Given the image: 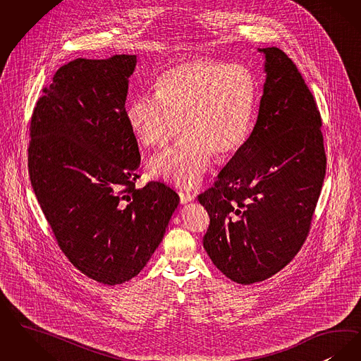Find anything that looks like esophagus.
I'll list each match as a JSON object with an SVG mask.
<instances>
[{
	"mask_svg": "<svg viewBox=\"0 0 361 361\" xmlns=\"http://www.w3.org/2000/svg\"><path fill=\"white\" fill-rule=\"evenodd\" d=\"M195 196L190 193H185V192H180V202L181 204H188V202H193Z\"/></svg>",
	"mask_w": 361,
	"mask_h": 361,
	"instance_id": "1",
	"label": "esophagus"
}]
</instances>
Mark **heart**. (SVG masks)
Segmentation results:
<instances>
[{
  "label": "heart",
  "instance_id": "b5f03b06",
  "mask_svg": "<svg viewBox=\"0 0 361 361\" xmlns=\"http://www.w3.org/2000/svg\"><path fill=\"white\" fill-rule=\"evenodd\" d=\"M258 86L242 64L209 59L180 63L161 73L157 92L137 94L128 107L141 142L162 147L185 128L187 135L150 161V172L177 187L195 188L214 154H235L248 138Z\"/></svg>",
  "mask_w": 361,
  "mask_h": 361
}]
</instances>
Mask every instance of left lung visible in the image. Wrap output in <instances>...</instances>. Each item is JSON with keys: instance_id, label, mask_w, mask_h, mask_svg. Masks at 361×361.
Segmentation results:
<instances>
[{"instance_id": "8db88e82", "label": "left lung", "mask_w": 361, "mask_h": 361, "mask_svg": "<svg viewBox=\"0 0 361 361\" xmlns=\"http://www.w3.org/2000/svg\"><path fill=\"white\" fill-rule=\"evenodd\" d=\"M267 73L251 135L199 195L209 215L202 245L217 269L251 285L281 271L301 250L326 171L317 103L276 47L262 48Z\"/></svg>"}]
</instances>
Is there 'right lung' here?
I'll use <instances>...</instances> for the list:
<instances>
[{"instance_id": "right-lung-1", "label": "right lung", "mask_w": 361, "mask_h": 361, "mask_svg": "<svg viewBox=\"0 0 361 361\" xmlns=\"http://www.w3.org/2000/svg\"><path fill=\"white\" fill-rule=\"evenodd\" d=\"M135 55L76 59L43 88L30 118V184L60 250L103 285L128 282L162 242L180 197L135 188L141 154L125 102Z\"/></svg>"}]
</instances>
